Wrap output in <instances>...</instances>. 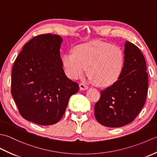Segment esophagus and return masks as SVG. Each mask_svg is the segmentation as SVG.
I'll return each mask as SVG.
<instances>
[{
    "mask_svg": "<svg viewBox=\"0 0 157 157\" xmlns=\"http://www.w3.org/2000/svg\"><path fill=\"white\" fill-rule=\"evenodd\" d=\"M79 88H80V90H86L88 89V86H86L84 83H81L79 84Z\"/></svg>",
    "mask_w": 157,
    "mask_h": 157,
    "instance_id": "obj_1",
    "label": "esophagus"
}]
</instances>
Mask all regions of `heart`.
<instances>
[{
    "mask_svg": "<svg viewBox=\"0 0 157 157\" xmlns=\"http://www.w3.org/2000/svg\"><path fill=\"white\" fill-rule=\"evenodd\" d=\"M61 61L67 75L78 79L87 69L88 78L101 87L111 86L118 80L125 65V54L119 46L92 41L76 46L73 52H67Z\"/></svg>",
    "mask_w": 157,
    "mask_h": 157,
    "instance_id": "1",
    "label": "heart"
}]
</instances>
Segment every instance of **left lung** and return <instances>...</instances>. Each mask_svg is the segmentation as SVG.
Returning a JSON list of instances; mask_svg holds the SVG:
<instances>
[{
	"instance_id": "8db88e82",
	"label": "left lung",
	"mask_w": 157,
	"mask_h": 157,
	"mask_svg": "<svg viewBox=\"0 0 157 157\" xmlns=\"http://www.w3.org/2000/svg\"><path fill=\"white\" fill-rule=\"evenodd\" d=\"M125 65L115 84L101 90L94 106L96 119L101 125L120 128L131 123L144 105L148 79L144 55L132 43L126 41Z\"/></svg>"
}]
</instances>
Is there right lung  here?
Listing matches in <instances>:
<instances>
[{"instance_id":"add662e5","label":"right lung","mask_w":157,"mask_h":157,"mask_svg":"<svg viewBox=\"0 0 157 157\" xmlns=\"http://www.w3.org/2000/svg\"><path fill=\"white\" fill-rule=\"evenodd\" d=\"M63 38L51 34L36 36L23 46L12 69L11 94L25 119L41 125L60 121L79 86L63 69Z\"/></svg>"}]
</instances>
